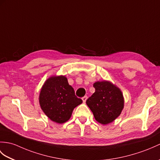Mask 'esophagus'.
Listing matches in <instances>:
<instances>
[{
	"mask_svg": "<svg viewBox=\"0 0 160 160\" xmlns=\"http://www.w3.org/2000/svg\"><path fill=\"white\" fill-rule=\"evenodd\" d=\"M82 99L83 102L85 103V102H86V101H87V96H84V97H83L82 98Z\"/></svg>",
	"mask_w": 160,
	"mask_h": 160,
	"instance_id": "34e87169",
	"label": "esophagus"
}]
</instances>
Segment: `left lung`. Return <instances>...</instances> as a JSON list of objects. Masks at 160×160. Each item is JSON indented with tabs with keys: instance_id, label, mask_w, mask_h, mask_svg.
Listing matches in <instances>:
<instances>
[{
	"instance_id": "obj_1",
	"label": "left lung",
	"mask_w": 160,
	"mask_h": 160,
	"mask_svg": "<svg viewBox=\"0 0 160 160\" xmlns=\"http://www.w3.org/2000/svg\"><path fill=\"white\" fill-rule=\"evenodd\" d=\"M95 91L87 100L95 120L103 125L109 124L121 114L124 108V98L121 89L108 80L93 84Z\"/></svg>"
}]
</instances>
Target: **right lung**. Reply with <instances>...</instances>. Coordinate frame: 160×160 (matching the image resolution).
Returning <instances> with one entry per match:
<instances>
[{
	"instance_id": "obj_1",
	"label": "right lung",
	"mask_w": 160,
	"mask_h": 160,
	"mask_svg": "<svg viewBox=\"0 0 160 160\" xmlns=\"http://www.w3.org/2000/svg\"><path fill=\"white\" fill-rule=\"evenodd\" d=\"M41 108L57 123H64L72 117L73 109L82 103L65 76H52L46 80L39 96Z\"/></svg>"
}]
</instances>
